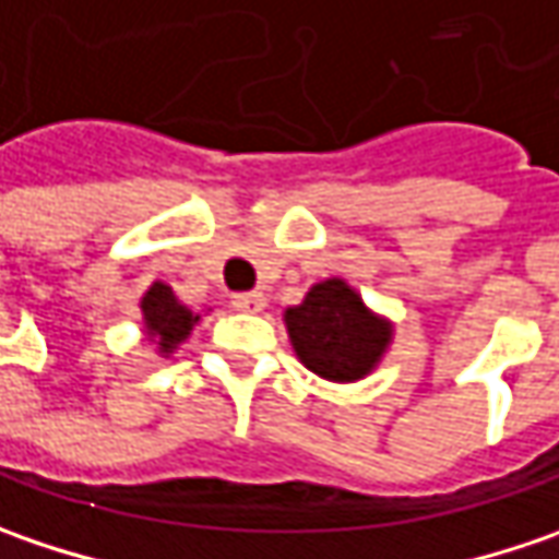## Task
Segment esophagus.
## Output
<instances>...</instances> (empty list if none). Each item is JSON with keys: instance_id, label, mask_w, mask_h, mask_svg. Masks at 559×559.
<instances>
[{"instance_id": "esophagus-1", "label": "esophagus", "mask_w": 559, "mask_h": 559, "mask_svg": "<svg viewBox=\"0 0 559 559\" xmlns=\"http://www.w3.org/2000/svg\"><path fill=\"white\" fill-rule=\"evenodd\" d=\"M231 306L234 309H240V312H262V309H265V294H259V290H250V294H234Z\"/></svg>"}]
</instances>
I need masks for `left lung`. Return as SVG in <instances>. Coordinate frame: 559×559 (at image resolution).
<instances>
[{
  "label": "left lung",
  "mask_w": 559,
  "mask_h": 559,
  "mask_svg": "<svg viewBox=\"0 0 559 559\" xmlns=\"http://www.w3.org/2000/svg\"><path fill=\"white\" fill-rule=\"evenodd\" d=\"M284 328L306 369L337 384L372 376L394 344V322L337 275L312 284L304 304L287 306Z\"/></svg>",
  "instance_id": "obj_1"
}]
</instances>
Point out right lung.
I'll return each instance as SVG.
<instances>
[{"label":"right lung","mask_w":559,"mask_h":559,"mask_svg":"<svg viewBox=\"0 0 559 559\" xmlns=\"http://www.w3.org/2000/svg\"><path fill=\"white\" fill-rule=\"evenodd\" d=\"M209 312V309H206ZM200 312L178 300V294L165 284L153 281L146 294L140 297V322H143V341L156 347L158 356H171L190 337V331L200 325Z\"/></svg>","instance_id":"right-lung-1"}]
</instances>
